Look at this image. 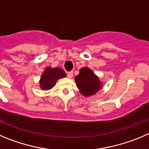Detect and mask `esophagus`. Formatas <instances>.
I'll return each instance as SVG.
<instances>
[{
  "label": "esophagus",
  "instance_id": "obj_1",
  "mask_svg": "<svg viewBox=\"0 0 149 149\" xmlns=\"http://www.w3.org/2000/svg\"><path fill=\"white\" fill-rule=\"evenodd\" d=\"M67 76H68V78H72L73 76V71H70V72H68V74H67Z\"/></svg>",
  "mask_w": 149,
  "mask_h": 149
}]
</instances>
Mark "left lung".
Listing matches in <instances>:
<instances>
[{"label":"left lung","mask_w":149,"mask_h":149,"mask_svg":"<svg viewBox=\"0 0 149 149\" xmlns=\"http://www.w3.org/2000/svg\"><path fill=\"white\" fill-rule=\"evenodd\" d=\"M75 81L80 93L85 96L94 94L101 88L98 77L88 68H81L79 74L75 77Z\"/></svg>","instance_id":"left-lung-1"}]
</instances>
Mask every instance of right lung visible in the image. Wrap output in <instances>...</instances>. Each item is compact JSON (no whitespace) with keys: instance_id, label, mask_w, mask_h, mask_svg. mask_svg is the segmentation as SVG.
I'll use <instances>...</instances> for the list:
<instances>
[{"instance_id":"1","label":"right lung","mask_w":149,"mask_h":149,"mask_svg":"<svg viewBox=\"0 0 149 149\" xmlns=\"http://www.w3.org/2000/svg\"><path fill=\"white\" fill-rule=\"evenodd\" d=\"M65 76H66V73L61 68H47L43 73L41 80H40V85H41V89H51L54 86L57 80Z\"/></svg>"}]
</instances>
